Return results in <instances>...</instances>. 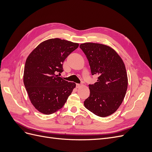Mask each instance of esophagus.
<instances>
[{
  "mask_svg": "<svg viewBox=\"0 0 152 152\" xmlns=\"http://www.w3.org/2000/svg\"><path fill=\"white\" fill-rule=\"evenodd\" d=\"M76 86H77V88H79V87H80L82 86V84H76Z\"/></svg>",
  "mask_w": 152,
  "mask_h": 152,
  "instance_id": "esophagus-1",
  "label": "esophagus"
}]
</instances>
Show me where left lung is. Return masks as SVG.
I'll return each instance as SVG.
<instances>
[{
  "mask_svg": "<svg viewBox=\"0 0 152 152\" xmlns=\"http://www.w3.org/2000/svg\"><path fill=\"white\" fill-rule=\"evenodd\" d=\"M80 48L88 59L92 75L98 81L89 85V97L85 107L99 117H105L115 112L126 96L128 79L121 57L108 45L99 43L81 44Z\"/></svg>",
  "mask_w": 152,
  "mask_h": 152,
  "instance_id": "left-lung-1",
  "label": "left lung"
}]
</instances>
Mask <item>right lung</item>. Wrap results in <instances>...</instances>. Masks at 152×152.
<instances>
[{"label":"right lung","instance_id":"1","mask_svg":"<svg viewBox=\"0 0 152 152\" xmlns=\"http://www.w3.org/2000/svg\"><path fill=\"white\" fill-rule=\"evenodd\" d=\"M79 45L50 39L39 44L26 58L24 85L31 104L39 112L49 115L61 109L76 87L56 73L63 72V63Z\"/></svg>","mask_w":152,"mask_h":152}]
</instances>
